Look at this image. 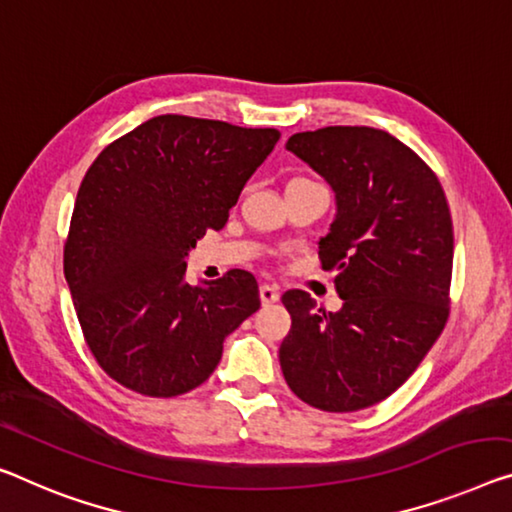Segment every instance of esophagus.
I'll return each instance as SVG.
<instances>
[{
    "instance_id": "esophagus-1",
    "label": "esophagus",
    "mask_w": 512,
    "mask_h": 512,
    "mask_svg": "<svg viewBox=\"0 0 512 512\" xmlns=\"http://www.w3.org/2000/svg\"><path fill=\"white\" fill-rule=\"evenodd\" d=\"M261 302L263 304L279 302V288L270 286V283H263V286H261Z\"/></svg>"
}]
</instances>
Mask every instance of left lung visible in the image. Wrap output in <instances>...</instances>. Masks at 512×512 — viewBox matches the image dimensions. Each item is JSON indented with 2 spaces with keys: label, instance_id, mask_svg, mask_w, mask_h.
Instances as JSON below:
<instances>
[{
  "label": "left lung",
  "instance_id": "8db88e82",
  "mask_svg": "<svg viewBox=\"0 0 512 512\" xmlns=\"http://www.w3.org/2000/svg\"><path fill=\"white\" fill-rule=\"evenodd\" d=\"M286 148L327 180L336 217L318 242L343 306L318 309L304 290L281 302L293 325L279 348L288 387L325 412H357L391 396L446 325L453 224L426 162L389 132L329 125Z\"/></svg>",
  "mask_w": 512,
  "mask_h": 512
}]
</instances>
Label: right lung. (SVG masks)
Wrapping results in <instances>:
<instances>
[{
    "instance_id": "obj_1",
    "label": "right lung",
    "mask_w": 512,
    "mask_h": 512,
    "mask_svg": "<svg viewBox=\"0 0 512 512\" xmlns=\"http://www.w3.org/2000/svg\"><path fill=\"white\" fill-rule=\"evenodd\" d=\"M274 128L164 114L102 151L80 185L64 274L86 345L102 371L153 398L199 387L224 338L258 311L254 274L190 286L185 258L219 231Z\"/></svg>"
}]
</instances>
